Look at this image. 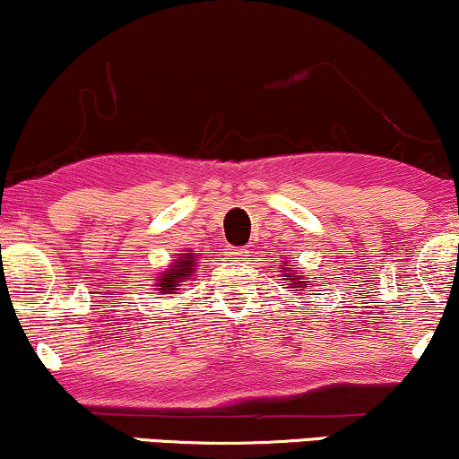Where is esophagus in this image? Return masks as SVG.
Segmentation results:
<instances>
[{"label":"esophagus","mask_w":459,"mask_h":459,"mask_svg":"<svg viewBox=\"0 0 459 459\" xmlns=\"http://www.w3.org/2000/svg\"><path fill=\"white\" fill-rule=\"evenodd\" d=\"M245 249H240V247H230V249H225V255H230L231 260H245Z\"/></svg>","instance_id":"obj_1"}]
</instances>
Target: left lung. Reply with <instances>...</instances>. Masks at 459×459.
Listing matches in <instances>:
<instances>
[{
    "instance_id": "1",
    "label": "left lung",
    "mask_w": 459,
    "mask_h": 459,
    "mask_svg": "<svg viewBox=\"0 0 459 459\" xmlns=\"http://www.w3.org/2000/svg\"><path fill=\"white\" fill-rule=\"evenodd\" d=\"M283 264H285V262H283ZM285 271H288V268H285ZM294 277H296V279H300V273L290 274V279H283V281H285V283H294L296 288L303 290V292H309V290H305V288H309V283H307V281H294ZM292 292H294V290H292Z\"/></svg>"
}]
</instances>
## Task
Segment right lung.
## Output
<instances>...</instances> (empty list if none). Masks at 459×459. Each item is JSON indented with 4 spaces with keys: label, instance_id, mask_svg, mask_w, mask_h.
<instances>
[{
    "label": "right lung",
    "instance_id": "obj_1",
    "mask_svg": "<svg viewBox=\"0 0 459 459\" xmlns=\"http://www.w3.org/2000/svg\"><path fill=\"white\" fill-rule=\"evenodd\" d=\"M191 271V268H180V266H176L174 268V273H167L165 277H163V283H160V288H167V290H176L174 285H178V281L174 277H178V274H182V273H188ZM182 277H185V274H182Z\"/></svg>",
    "mask_w": 459,
    "mask_h": 459
}]
</instances>
